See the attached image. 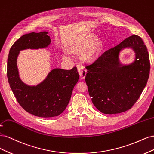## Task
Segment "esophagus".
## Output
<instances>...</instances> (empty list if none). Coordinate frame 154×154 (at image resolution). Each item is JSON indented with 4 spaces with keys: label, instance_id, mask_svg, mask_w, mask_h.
I'll use <instances>...</instances> for the list:
<instances>
[{
    "label": "esophagus",
    "instance_id": "esophagus-1",
    "mask_svg": "<svg viewBox=\"0 0 154 154\" xmlns=\"http://www.w3.org/2000/svg\"><path fill=\"white\" fill-rule=\"evenodd\" d=\"M77 70L78 72L79 73V75H80L81 79H84L86 77L87 71L86 70L85 68H84V67L81 65H79L77 66Z\"/></svg>",
    "mask_w": 154,
    "mask_h": 154
}]
</instances>
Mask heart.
Here are the masks:
<instances>
[{
  "instance_id": "b5f03b06",
  "label": "heart",
  "mask_w": 154,
  "mask_h": 154,
  "mask_svg": "<svg viewBox=\"0 0 154 154\" xmlns=\"http://www.w3.org/2000/svg\"><path fill=\"white\" fill-rule=\"evenodd\" d=\"M102 47V43L99 39H97V36L91 35L84 42L82 48L84 50H88L84 54V57L88 60H93L95 59L100 53Z\"/></svg>"
}]
</instances>
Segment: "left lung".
Instances as JSON below:
<instances>
[{
	"instance_id": "1",
	"label": "left lung",
	"mask_w": 154,
	"mask_h": 154,
	"mask_svg": "<svg viewBox=\"0 0 154 154\" xmlns=\"http://www.w3.org/2000/svg\"><path fill=\"white\" fill-rule=\"evenodd\" d=\"M125 47L135 51L136 60L129 66H122L118 55ZM86 68L85 80L94 106L104 114L121 113L132 108L146 85L149 54L141 38L134 34L103 52Z\"/></svg>"
}]
</instances>
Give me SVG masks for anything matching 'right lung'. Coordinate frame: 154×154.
Wrapping results in <instances>:
<instances>
[{"label":"right lung","instance_id":"1","mask_svg":"<svg viewBox=\"0 0 154 154\" xmlns=\"http://www.w3.org/2000/svg\"><path fill=\"white\" fill-rule=\"evenodd\" d=\"M47 33L33 32L17 39L9 51L7 66L9 86L18 103L29 113L43 118L57 116L65 110L79 79L75 66L71 70L54 69L36 86H29L22 82L17 66L20 51L47 47L51 43Z\"/></svg>","mask_w":154,"mask_h":154}]
</instances>
